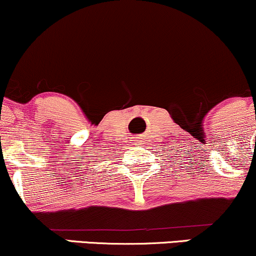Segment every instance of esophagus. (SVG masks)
<instances>
[{
	"instance_id": "1",
	"label": "esophagus",
	"mask_w": 256,
	"mask_h": 256,
	"mask_svg": "<svg viewBox=\"0 0 256 256\" xmlns=\"http://www.w3.org/2000/svg\"><path fill=\"white\" fill-rule=\"evenodd\" d=\"M141 138H142L141 136H132L131 137V141H132L131 143H138L140 141H141Z\"/></svg>"
}]
</instances>
